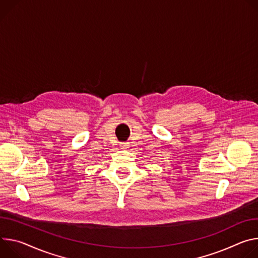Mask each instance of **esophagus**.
Returning <instances> with one entry per match:
<instances>
[{
    "instance_id": "1",
    "label": "esophagus",
    "mask_w": 258,
    "mask_h": 258,
    "mask_svg": "<svg viewBox=\"0 0 258 258\" xmlns=\"http://www.w3.org/2000/svg\"><path fill=\"white\" fill-rule=\"evenodd\" d=\"M127 148H129V144H128V142H121V144H120V149L126 150Z\"/></svg>"
}]
</instances>
